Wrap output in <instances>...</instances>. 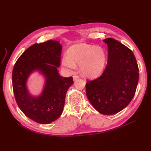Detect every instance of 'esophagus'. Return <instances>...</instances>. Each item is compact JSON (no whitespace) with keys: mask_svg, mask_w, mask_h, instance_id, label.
Masks as SVG:
<instances>
[{"mask_svg":"<svg viewBox=\"0 0 151 151\" xmlns=\"http://www.w3.org/2000/svg\"><path fill=\"white\" fill-rule=\"evenodd\" d=\"M79 77L78 76H77V75H74V76H73V80H74V81H76V79H78Z\"/></svg>","mask_w":151,"mask_h":151,"instance_id":"obj_1","label":"esophagus"}]
</instances>
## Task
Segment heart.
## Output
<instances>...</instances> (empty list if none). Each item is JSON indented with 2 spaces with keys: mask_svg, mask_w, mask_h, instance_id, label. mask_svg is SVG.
<instances>
[{
  "mask_svg": "<svg viewBox=\"0 0 151 151\" xmlns=\"http://www.w3.org/2000/svg\"><path fill=\"white\" fill-rule=\"evenodd\" d=\"M106 59V53L103 48L80 43L68 48L67 56L63 57L62 63L68 71H72L76 65L79 64L81 74L88 77H95L103 70Z\"/></svg>",
  "mask_w": 151,
  "mask_h": 151,
  "instance_id": "b5f03b06",
  "label": "heart"
}]
</instances>
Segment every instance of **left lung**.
Wrapping results in <instances>:
<instances>
[{
  "label": "left lung",
  "mask_w": 151,
  "mask_h": 151,
  "mask_svg": "<svg viewBox=\"0 0 151 151\" xmlns=\"http://www.w3.org/2000/svg\"><path fill=\"white\" fill-rule=\"evenodd\" d=\"M108 63L98 79L88 81L86 95L93 108L103 115H114L126 108L134 98L139 68L131 50L118 41L106 38Z\"/></svg>",
  "instance_id": "8db88e82"
}]
</instances>
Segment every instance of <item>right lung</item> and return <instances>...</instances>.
Returning a JSON list of instances; mask_svg holds the SVG:
<instances>
[{"instance_id":"obj_1","label":"right lung","mask_w":151,"mask_h":151,"mask_svg":"<svg viewBox=\"0 0 151 151\" xmlns=\"http://www.w3.org/2000/svg\"><path fill=\"white\" fill-rule=\"evenodd\" d=\"M62 49L56 40L34 44L17 59L12 70L13 91L17 105L27 117L41 124H49L62 115L66 93L74 83L72 77H63L58 73ZM35 71L45 80L38 95H32L27 85L29 76Z\"/></svg>"}]
</instances>
